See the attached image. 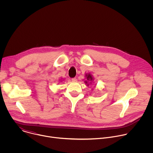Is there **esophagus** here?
Returning a JSON list of instances; mask_svg holds the SVG:
<instances>
[{"label":"esophagus","mask_w":153,"mask_h":153,"mask_svg":"<svg viewBox=\"0 0 153 153\" xmlns=\"http://www.w3.org/2000/svg\"><path fill=\"white\" fill-rule=\"evenodd\" d=\"M72 82H76V81H77V79L76 78V77H74V78H72Z\"/></svg>","instance_id":"1"}]
</instances>
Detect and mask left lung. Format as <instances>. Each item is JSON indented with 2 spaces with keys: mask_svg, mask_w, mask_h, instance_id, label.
<instances>
[{
  "mask_svg": "<svg viewBox=\"0 0 153 153\" xmlns=\"http://www.w3.org/2000/svg\"><path fill=\"white\" fill-rule=\"evenodd\" d=\"M86 79H87V80H92L93 77H91V76L90 74H88V75H86ZM85 82H86V83H87L86 80L85 81Z\"/></svg>",
  "mask_w": 153,
  "mask_h": 153,
  "instance_id": "left-lung-1",
  "label": "left lung"
}]
</instances>
